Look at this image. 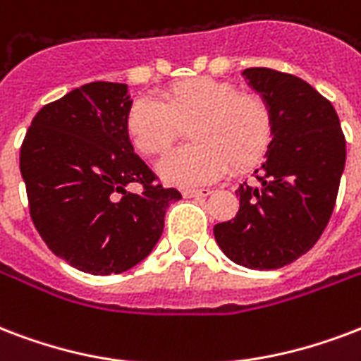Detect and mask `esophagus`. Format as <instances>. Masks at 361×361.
I'll list each match as a JSON object with an SVG mask.
<instances>
[{
	"instance_id": "1",
	"label": "esophagus",
	"mask_w": 361,
	"mask_h": 361,
	"mask_svg": "<svg viewBox=\"0 0 361 361\" xmlns=\"http://www.w3.org/2000/svg\"><path fill=\"white\" fill-rule=\"evenodd\" d=\"M210 192L212 189H185L183 197L185 199H200V197H208Z\"/></svg>"
}]
</instances>
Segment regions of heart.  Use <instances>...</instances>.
Returning <instances> with one entry per match:
<instances>
[{
    "label": "heart",
    "instance_id": "1",
    "mask_svg": "<svg viewBox=\"0 0 361 361\" xmlns=\"http://www.w3.org/2000/svg\"><path fill=\"white\" fill-rule=\"evenodd\" d=\"M195 145L164 157L159 174L176 185H199L233 170L254 166L272 140V115L263 98L240 94L229 82L185 79L164 89L159 100L140 98L126 117L132 145L147 157L170 149L180 126L191 125Z\"/></svg>",
    "mask_w": 361,
    "mask_h": 361
}]
</instances>
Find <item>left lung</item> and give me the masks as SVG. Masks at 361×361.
<instances>
[{"mask_svg": "<svg viewBox=\"0 0 361 361\" xmlns=\"http://www.w3.org/2000/svg\"><path fill=\"white\" fill-rule=\"evenodd\" d=\"M247 85L267 102L272 140L257 183L236 189L235 219L217 224L214 236L231 261L271 271L307 254L335 208L346 161L345 134L331 102L299 77L247 68Z\"/></svg>", "mask_w": 361, "mask_h": 361, "instance_id": "left-lung-1", "label": "left lung"}]
</instances>
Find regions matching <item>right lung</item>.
Wrapping results in <instances>:
<instances>
[{
	"mask_svg": "<svg viewBox=\"0 0 361 361\" xmlns=\"http://www.w3.org/2000/svg\"><path fill=\"white\" fill-rule=\"evenodd\" d=\"M123 82L94 81L37 111L20 147L30 216L52 254L89 274H119L145 259L178 189L155 185L126 132ZM140 183L142 193L126 191Z\"/></svg>",
	"mask_w": 361,
	"mask_h": 361,
	"instance_id": "add662e5",
	"label": "right lung"
}]
</instances>
